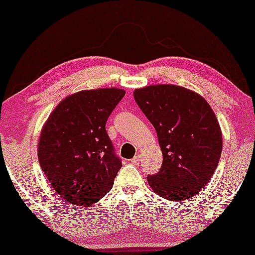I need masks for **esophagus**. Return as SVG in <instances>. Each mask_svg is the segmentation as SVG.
<instances>
[{"label": "esophagus", "mask_w": 255, "mask_h": 255, "mask_svg": "<svg viewBox=\"0 0 255 255\" xmlns=\"http://www.w3.org/2000/svg\"><path fill=\"white\" fill-rule=\"evenodd\" d=\"M131 164H134V165H139L140 162H141V157L140 155H135V157H134L133 159H131Z\"/></svg>", "instance_id": "esophagus-1"}]
</instances>
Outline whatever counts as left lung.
Listing matches in <instances>:
<instances>
[{
    "label": "left lung",
    "mask_w": 255,
    "mask_h": 255,
    "mask_svg": "<svg viewBox=\"0 0 255 255\" xmlns=\"http://www.w3.org/2000/svg\"><path fill=\"white\" fill-rule=\"evenodd\" d=\"M133 95L162 152L160 171L147 177L149 186L170 201L196 196L215 173L222 152L215 113L201 95L178 85H149Z\"/></svg>",
    "instance_id": "left-lung-1"
}]
</instances>
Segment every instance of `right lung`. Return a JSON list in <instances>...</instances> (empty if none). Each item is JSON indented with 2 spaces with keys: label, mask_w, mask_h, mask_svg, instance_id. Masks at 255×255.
I'll list each match as a JSON object with an SVG mask.
<instances>
[{
  "label": "right lung",
  "mask_w": 255,
  "mask_h": 255,
  "mask_svg": "<svg viewBox=\"0 0 255 255\" xmlns=\"http://www.w3.org/2000/svg\"><path fill=\"white\" fill-rule=\"evenodd\" d=\"M125 94L118 88L79 91L64 98L45 122L38 146L40 167L69 203L93 205L112 189L122 162L106 124Z\"/></svg>",
  "instance_id": "add662e5"
}]
</instances>
